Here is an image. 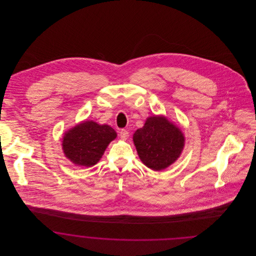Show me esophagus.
<instances>
[{
	"mask_svg": "<svg viewBox=\"0 0 256 256\" xmlns=\"http://www.w3.org/2000/svg\"><path fill=\"white\" fill-rule=\"evenodd\" d=\"M120 136H121V138H122V140H126L128 138V132L126 130H124V128H122L120 130Z\"/></svg>",
	"mask_w": 256,
	"mask_h": 256,
	"instance_id": "esophagus-1",
	"label": "esophagus"
}]
</instances>
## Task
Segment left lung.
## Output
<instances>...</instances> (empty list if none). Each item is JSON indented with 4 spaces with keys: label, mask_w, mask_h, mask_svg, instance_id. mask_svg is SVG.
<instances>
[{
    "label": "left lung",
    "mask_w": 256,
    "mask_h": 256,
    "mask_svg": "<svg viewBox=\"0 0 256 256\" xmlns=\"http://www.w3.org/2000/svg\"><path fill=\"white\" fill-rule=\"evenodd\" d=\"M139 158L154 170L166 169L180 156L184 146L182 130L164 116L148 117L134 134Z\"/></svg>",
    "instance_id": "8db88e82"
}]
</instances>
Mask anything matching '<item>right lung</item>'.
I'll list each match as a JSON object with an SVG mask.
<instances>
[{"label":"right lung","instance_id":"1","mask_svg":"<svg viewBox=\"0 0 256 256\" xmlns=\"http://www.w3.org/2000/svg\"><path fill=\"white\" fill-rule=\"evenodd\" d=\"M116 137V132L110 126L86 121L65 132L62 150L74 164L91 167L97 164L110 142Z\"/></svg>","mask_w":256,"mask_h":256}]
</instances>
